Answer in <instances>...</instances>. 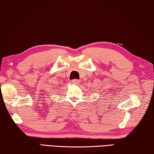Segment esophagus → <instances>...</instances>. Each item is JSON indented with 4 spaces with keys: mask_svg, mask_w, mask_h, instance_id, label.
<instances>
[{
    "mask_svg": "<svg viewBox=\"0 0 154 154\" xmlns=\"http://www.w3.org/2000/svg\"><path fill=\"white\" fill-rule=\"evenodd\" d=\"M72 82L74 83V84H75V85H79L80 83V80L78 79H74L72 80Z\"/></svg>",
    "mask_w": 154,
    "mask_h": 154,
    "instance_id": "obj_1",
    "label": "esophagus"
}]
</instances>
